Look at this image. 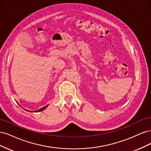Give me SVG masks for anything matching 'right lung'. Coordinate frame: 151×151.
I'll return each instance as SVG.
<instances>
[{
    "label": "right lung",
    "instance_id": "right-lung-1",
    "mask_svg": "<svg viewBox=\"0 0 151 151\" xmlns=\"http://www.w3.org/2000/svg\"><path fill=\"white\" fill-rule=\"evenodd\" d=\"M48 106V105L47 106H45V107H43V108H41V109H38V111H35V112H40V111H43V109H45V108H46ZM26 111H30V112H33V111H29V110H27V109H25Z\"/></svg>",
    "mask_w": 151,
    "mask_h": 151
}]
</instances>
